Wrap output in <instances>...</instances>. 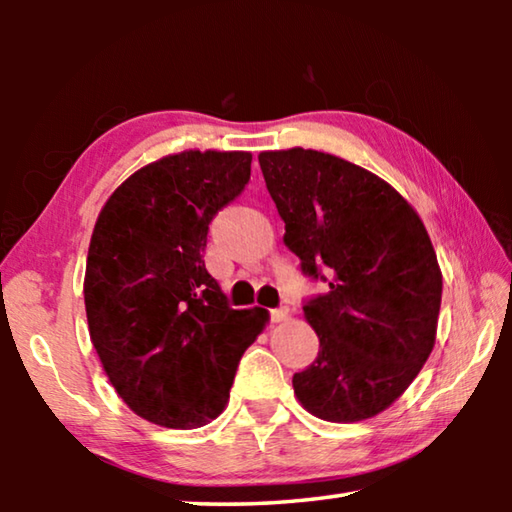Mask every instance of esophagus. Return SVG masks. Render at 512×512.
Segmentation results:
<instances>
[{"mask_svg": "<svg viewBox=\"0 0 512 512\" xmlns=\"http://www.w3.org/2000/svg\"><path fill=\"white\" fill-rule=\"evenodd\" d=\"M289 318V309H271V323H282Z\"/></svg>", "mask_w": 512, "mask_h": 512, "instance_id": "1", "label": "esophagus"}]
</instances>
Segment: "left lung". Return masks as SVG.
<instances>
[{
	"mask_svg": "<svg viewBox=\"0 0 512 512\" xmlns=\"http://www.w3.org/2000/svg\"><path fill=\"white\" fill-rule=\"evenodd\" d=\"M259 167L284 246L302 273L329 284L302 307L320 350L293 391L320 420L372 418L411 386L436 343L443 273L427 228L386 180L336 155L296 146L259 153Z\"/></svg>",
	"mask_w": 512,
	"mask_h": 512,
	"instance_id": "obj_1",
	"label": "left lung"
}]
</instances>
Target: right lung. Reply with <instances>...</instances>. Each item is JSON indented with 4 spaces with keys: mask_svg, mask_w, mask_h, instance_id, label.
<instances>
[{
    "mask_svg": "<svg viewBox=\"0 0 512 512\" xmlns=\"http://www.w3.org/2000/svg\"><path fill=\"white\" fill-rule=\"evenodd\" d=\"M253 155L183 151L126 178L94 223L85 266L90 339L140 418L196 429L225 409L268 311L232 309L207 273L210 221L241 194Z\"/></svg>",
    "mask_w": 512,
    "mask_h": 512,
    "instance_id": "right-lung-1",
    "label": "right lung"
}]
</instances>
